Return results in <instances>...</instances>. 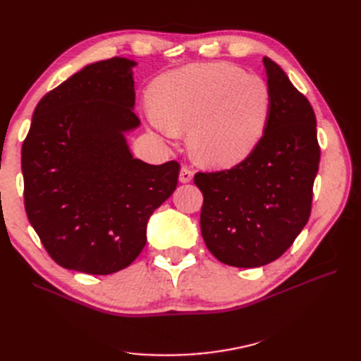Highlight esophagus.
<instances>
[{
	"instance_id": "esophagus-1",
	"label": "esophagus",
	"mask_w": 361,
	"mask_h": 361,
	"mask_svg": "<svg viewBox=\"0 0 361 361\" xmlns=\"http://www.w3.org/2000/svg\"><path fill=\"white\" fill-rule=\"evenodd\" d=\"M192 178H194V171L188 166H182L180 173H179V180L182 183H188L192 180Z\"/></svg>"
}]
</instances>
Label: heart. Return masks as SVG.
Here are the masks:
<instances>
[{"instance_id":"1","label":"heart","mask_w":361,"mask_h":361,"mask_svg":"<svg viewBox=\"0 0 361 361\" xmlns=\"http://www.w3.org/2000/svg\"><path fill=\"white\" fill-rule=\"evenodd\" d=\"M146 120L173 137L190 130L192 157L209 167H231L256 149L267 129L268 84L228 63L192 64L169 72L149 90Z\"/></svg>"}]
</instances>
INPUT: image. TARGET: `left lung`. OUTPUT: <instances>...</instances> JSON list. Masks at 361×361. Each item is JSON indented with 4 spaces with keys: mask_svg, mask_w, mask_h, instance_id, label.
I'll return each instance as SVG.
<instances>
[{
    "mask_svg": "<svg viewBox=\"0 0 361 361\" xmlns=\"http://www.w3.org/2000/svg\"><path fill=\"white\" fill-rule=\"evenodd\" d=\"M269 117L256 149L231 170L197 173L206 247L226 265L257 268L292 245L312 211L321 149L307 97L277 63L264 57Z\"/></svg>",
    "mask_w": 361,
    "mask_h": 361,
    "instance_id": "obj_1",
    "label": "left lung"
}]
</instances>
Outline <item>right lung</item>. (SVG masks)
I'll list each match as a JSON object with an SVG mask.
<instances>
[{
	"mask_svg": "<svg viewBox=\"0 0 361 361\" xmlns=\"http://www.w3.org/2000/svg\"><path fill=\"white\" fill-rule=\"evenodd\" d=\"M134 60L87 64L47 93L23 145L24 200L43 247L66 269L113 274L146 245L150 215L176 190L179 164L133 157Z\"/></svg>",
	"mask_w": 361,
	"mask_h": 361,
	"instance_id": "1",
	"label": "right lung"
}]
</instances>
